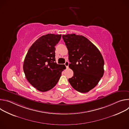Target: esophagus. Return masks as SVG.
<instances>
[{
	"mask_svg": "<svg viewBox=\"0 0 129 129\" xmlns=\"http://www.w3.org/2000/svg\"><path fill=\"white\" fill-rule=\"evenodd\" d=\"M65 65L66 66V68H68V65H69V62L68 61H66V62L65 63Z\"/></svg>",
	"mask_w": 129,
	"mask_h": 129,
	"instance_id": "1",
	"label": "esophagus"
}]
</instances>
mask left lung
I'll use <instances>...</instances> for the list:
<instances>
[{
	"label": "left lung",
	"instance_id": "left-lung-1",
	"mask_svg": "<svg viewBox=\"0 0 129 129\" xmlns=\"http://www.w3.org/2000/svg\"><path fill=\"white\" fill-rule=\"evenodd\" d=\"M68 50L69 67L73 76L68 79L71 86L86 93L99 83L104 73V61L98 48L83 36L62 35Z\"/></svg>",
	"mask_w": 129,
	"mask_h": 129
}]
</instances>
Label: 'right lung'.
Masks as SVG:
<instances>
[{
	"label": "right lung",
	"instance_id": "obj_1",
	"mask_svg": "<svg viewBox=\"0 0 129 129\" xmlns=\"http://www.w3.org/2000/svg\"><path fill=\"white\" fill-rule=\"evenodd\" d=\"M61 38V35L51 34L41 36L32 44L25 56L23 66L25 77L40 91L53 88L66 69L64 65L55 62V46Z\"/></svg>",
	"mask_w": 129,
	"mask_h": 129
}]
</instances>
